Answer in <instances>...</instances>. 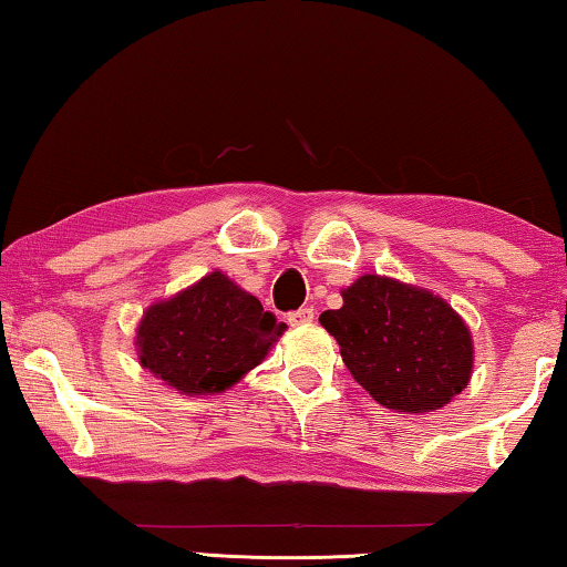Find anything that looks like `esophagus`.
<instances>
[{
  "instance_id": "1",
  "label": "esophagus",
  "mask_w": 567,
  "mask_h": 567,
  "mask_svg": "<svg viewBox=\"0 0 567 567\" xmlns=\"http://www.w3.org/2000/svg\"><path fill=\"white\" fill-rule=\"evenodd\" d=\"M287 320H290L292 328H302V324H310L315 320V310L312 307H300V310L287 315Z\"/></svg>"
}]
</instances>
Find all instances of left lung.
Returning <instances> with one entry per match:
<instances>
[{"mask_svg":"<svg viewBox=\"0 0 567 567\" xmlns=\"http://www.w3.org/2000/svg\"><path fill=\"white\" fill-rule=\"evenodd\" d=\"M320 324L338 340L350 375L390 410L445 408L473 372L465 320L443 297L392 277L362 275Z\"/></svg>","mask_w":567,"mask_h":567,"instance_id":"1","label":"left lung"}]
</instances>
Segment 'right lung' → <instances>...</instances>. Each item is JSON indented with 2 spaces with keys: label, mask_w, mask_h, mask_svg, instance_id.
Listing matches in <instances>:
<instances>
[{
  "label": "right lung",
  "mask_w": 567,
  "mask_h": 567,
  "mask_svg": "<svg viewBox=\"0 0 567 567\" xmlns=\"http://www.w3.org/2000/svg\"><path fill=\"white\" fill-rule=\"evenodd\" d=\"M285 330L255 295L209 272L169 300L147 307L137 328L142 368L185 395L233 388L265 360Z\"/></svg>",
  "instance_id": "1"
}]
</instances>
